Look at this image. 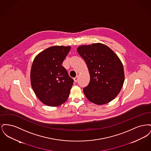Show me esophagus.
Listing matches in <instances>:
<instances>
[{"label":"esophagus","mask_w":151,"mask_h":151,"mask_svg":"<svg viewBox=\"0 0 151 151\" xmlns=\"http://www.w3.org/2000/svg\"><path fill=\"white\" fill-rule=\"evenodd\" d=\"M78 79H79L78 76H76V77H75V78H73V80H74V81H75V83H76V82L78 81Z\"/></svg>","instance_id":"1"}]
</instances>
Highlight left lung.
I'll list each match as a JSON object with an SVG mask.
<instances>
[{
    "label": "left lung",
    "mask_w": 151,
    "mask_h": 151,
    "mask_svg": "<svg viewBox=\"0 0 151 151\" xmlns=\"http://www.w3.org/2000/svg\"><path fill=\"white\" fill-rule=\"evenodd\" d=\"M77 51L85 60L90 75L89 83L83 88L87 99L99 105L114 100L124 81L123 66L118 55L101 43L81 45Z\"/></svg>",
    "instance_id": "8db88e82"
}]
</instances>
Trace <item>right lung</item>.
<instances>
[{"label": "right lung", "mask_w": 151, "mask_h": 151, "mask_svg": "<svg viewBox=\"0 0 151 151\" xmlns=\"http://www.w3.org/2000/svg\"><path fill=\"white\" fill-rule=\"evenodd\" d=\"M70 49V46H51L34 59L31 86L36 96L46 105L58 106L68 98L73 80L62 65Z\"/></svg>", "instance_id": "right-lung-1"}]
</instances>
